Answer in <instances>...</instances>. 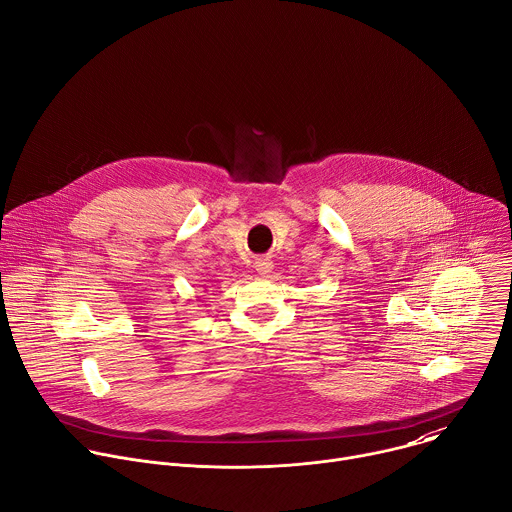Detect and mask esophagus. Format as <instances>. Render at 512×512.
I'll use <instances>...</instances> for the list:
<instances>
[{
    "label": "esophagus",
    "instance_id": "34e87169",
    "mask_svg": "<svg viewBox=\"0 0 512 512\" xmlns=\"http://www.w3.org/2000/svg\"><path fill=\"white\" fill-rule=\"evenodd\" d=\"M255 269L261 273V275H269L273 271V261L269 257H259L255 261Z\"/></svg>",
    "mask_w": 512,
    "mask_h": 512
}]
</instances>
